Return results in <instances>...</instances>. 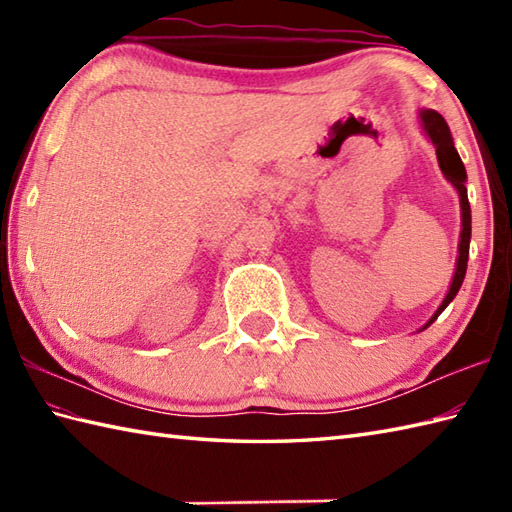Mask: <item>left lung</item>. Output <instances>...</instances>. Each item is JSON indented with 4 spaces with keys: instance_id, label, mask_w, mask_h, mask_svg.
<instances>
[{
    "instance_id": "left-lung-1",
    "label": "left lung",
    "mask_w": 512,
    "mask_h": 512,
    "mask_svg": "<svg viewBox=\"0 0 512 512\" xmlns=\"http://www.w3.org/2000/svg\"><path fill=\"white\" fill-rule=\"evenodd\" d=\"M422 118V125H424V132L429 134L431 143L436 145V156H438V165L444 173V178H447L455 189L460 193V206H462V235H460V257H458V268H455V275H453V284L449 288V295L444 297L442 306L438 308L436 317L429 321V325L440 317V312L449 306L453 301V297L458 295V290L464 281L466 275V262H469V242H471V204H469V195H466V169L460 160V154L455 151L453 147V138L449 132V125L444 118L433 112V110H424L420 114Z\"/></svg>"
}]
</instances>
